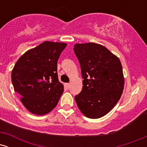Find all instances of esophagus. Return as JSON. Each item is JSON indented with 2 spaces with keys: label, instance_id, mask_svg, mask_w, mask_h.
Here are the masks:
<instances>
[{
  "label": "esophagus",
  "instance_id": "esophagus-1",
  "mask_svg": "<svg viewBox=\"0 0 147 147\" xmlns=\"http://www.w3.org/2000/svg\"><path fill=\"white\" fill-rule=\"evenodd\" d=\"M65 87L66 88V89H69V88H70V84H69L68 83L65 84Z\"/></svg>",
  "mask_w": 147,
  "mask_h": 147
}]
</instances>
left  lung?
I'll return each mask as SVG.
<instances>
[{
    "mask_svg": "<svg viewBox=\"0 0 147 147\" xmlns=\"http://www.w3.org/2000/svg\"><path fill=\"white\" fill-rule=\"evenodd\" d=\"M74 52L81 67L83 88L75 99L81 112L91 119L110 112L124 90L122 66L117 56L95 43H77Z\"/></svg>",
    "mask_w": 147,
    "mask_h": 147,
    "instance_id": "obj_1",
    "label": "left lung"
}]
</instances>
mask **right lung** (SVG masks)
I'll return each mask as SVG.
<instances>
[{"label": "right lung", "instance_id": "1", "mask_svg": "<svg viewBox=\"0 0 147 147\" xmlns=\"http://www.w3.org/2000/svg\"><path fill=\"white\" fill-rule=\"evenodd\" d=\"M65 43L45 41L18 59L11 72L15 92L32 113L43 115L53 110L63 92L59 82L57 61Z\"/></svg>", "mask_w": 147, "mask_h": 147}]
</instances>
